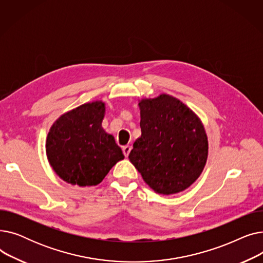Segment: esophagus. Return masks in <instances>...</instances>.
I'll return each instance as SVG.
<instances>
[{
  "instance_id": "34e87169",
  "label": "esophagus",
  "mask_w": 263,
  "mask_h": 263,
  "mask_svg": "<svg viewBox=\"0 0 263 263\" xmlns=\"http://www.w3.org/2000/svg\"><path fill=\"white\" fill-rule=\"evenodd\" d=\"M131 149H132V147H131V146H129V145H127V146H123V147H122V153H123L124 157H128V156H129Z\"/></svg>"
}]
</instances>
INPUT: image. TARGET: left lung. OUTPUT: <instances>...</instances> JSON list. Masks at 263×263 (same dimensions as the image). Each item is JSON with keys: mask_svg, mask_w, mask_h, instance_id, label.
Returning a JSON list of instances; mask_svg holds the SVG:
<instances>
[{"mask_svg": "<svg viewBox=\"0 0 263 263\" xmlns=\"http://www.w3.org/2000/svg\"><path fill=\"white\" fill-rule=\"evenodd\" d=\"M142 135L133 144L131 163L144 181L163 195L194 183L208 158V137L198 116L173 96L142 99Z\"/></svg>", "mask_w": 263, "mask_h": 263, "instance_id": "obj_1", "label": "left lung"}]
</instances>
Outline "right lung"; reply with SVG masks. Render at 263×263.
Returning a JSON list of instances; mask_svg holds the SVG:
<instances>
[{"instance_id":"1","label":"right lung","mask_w":263,"mask_h":263,"mask_svg":"<svg viewBox=\"0 0 263 263\" xmlns=\"http://www.w3.org/2000/svg\"><path fill=\"white\" fill-rule=\"evenodd\" d=\"M105 103L93 101L63 114L48 133L46 151L53 171L67 183L99 184L124 156L102 128Z\"/></svg>"}]
</instances>
